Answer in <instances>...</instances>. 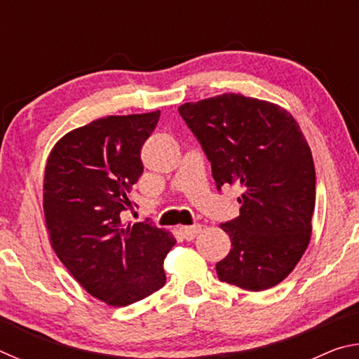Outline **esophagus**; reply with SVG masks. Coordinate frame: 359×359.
<instances>
[{
    "mask_svg": "<svg viewBox=\"0 0 359 359\" xmlns=\"http://www.w3.org/2000/svg\"><path fill=\"white\" fill-rule=\"evenodd\" d=\"M201 231V226L199 224H191V226H182L180 228V233L184 234V238L187 241H193L194 238H196V234Z\"/></svg>",
    "mask_w": 359,
    "mask_h": 359,
    "instance_id": "obj_1",
    "label": "esophagus"
}]
</instances>
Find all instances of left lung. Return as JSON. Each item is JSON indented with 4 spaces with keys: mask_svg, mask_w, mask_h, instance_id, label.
I'll list each match as a JSON object with an SVG mask.
<instances>
[{
    "mask_svg": "<svg viewBox=\"0 0 359 359\" xmlns=\"http://www.w3.org/2000/svg\"><path fill=\"white\" fill-rule=\"evenodd\" d=\"M210 161L217 190L242 188L241 215L220 224L231 250L215 269L247 291L276 287L306 252L315 209L311 149L291 114L272 102L224 93L179 107Z\"/></svg>",
    "mask_w": 359,
    "mask_h": 359,
    "instance_id": "obj_1",
    "label": "left lung"
}]
</instances>
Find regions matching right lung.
<instances>
[{
	"mask_svg": "<svg viewBox=\"0 0 359 359\" xmlns=\"http://www.w3.org/2000/svg\"><path fill=\"white\" fill-rule=\"evenodd\" d=\"M158 118L160 111L98 118L60 139L47 160L44 214L53 250L90 294L114 307L166 283L163 261L175 239L149 220L121 222Z\"/></svg>",
	"mask_w": 359,
	"mask_h": 359,
	"instance_id": "add662e5",
	"label": "right lung"
}]
</instances>
